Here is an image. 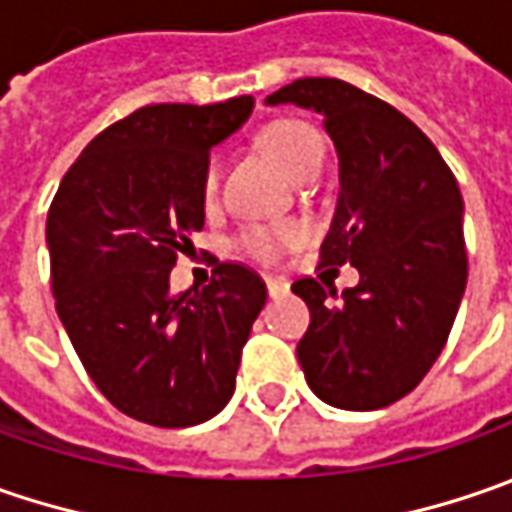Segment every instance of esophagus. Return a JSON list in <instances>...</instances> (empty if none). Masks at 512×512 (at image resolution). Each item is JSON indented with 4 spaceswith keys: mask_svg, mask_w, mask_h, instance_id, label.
Wrapping results in <instances>:
<instances>
[{
    "mask_svg": "<svg viewBox=\"0 0 512 512\" xmlns=\"http://www.w3.org/2000/svg\"><path fill=\"white\" fill-rule=\"evenodd\" d=\"M266 289H269V298H280L289 292V283L283 278H266Z\"/></svg>",
    "mask_w": 512,
    "mask_h": 512,
    "instance_id": "obj_1",
    "label": "esophagus"
}]
</instances>
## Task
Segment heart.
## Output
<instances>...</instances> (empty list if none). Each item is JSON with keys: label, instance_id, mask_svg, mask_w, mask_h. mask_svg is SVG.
<instances>
[{"label": "heart", "instance_id": "b5f03b06", "mask_svg": "<svg viewBox=\"0 0 512 512\" xmlns=\"http://www.w3.org/2000/svg\"><path fill=\"white\" fill-rule=\"evenodd\" d=\"M263 151L278 163L295 183L312 180L323 163V140L312 125L298 120H280L272 123L260 134ZM220 183V166L217 160H209L203 171V194L212 200ZM300 226L295 223H278V226H249L237 234V249L255 260H275L300 237Z\"/></svg>", "mask_w": 512, "mask_h": 512}]
</instances>
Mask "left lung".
I'll list each match as a JSON object with an SVG mask.
<instances>
[{"mask_svg": "<svg viewBox=\"0 0 512 512\" xmlns=\"http://www.w3.org/2000/svg\"><path fill=\"white\" fill-rule=\"evenodd\" d=\"M323 117L341 160V191L321 266L352 263L361 280L300 278L309 306L298 361L312 392L341 410H381L421 384L447 344L467 286L464 200L430 137L389 102L344 79L306 77L266 105Z\"/></svg>", "mask_w": 512, "mask_h": 512, "instance_id": "left-lung-1", "label": "left lung"}]
</instances>
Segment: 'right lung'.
Instances as JSON below:
<instances>
[{"instance_id": "obj_1", "label": "right lung", "mask_w": 512, "mask_h": 512, "mask_svg": "<svg viewBox=\"0 0 512 512\" xmlns=\"http://www.w3.org/2000/svg\"><path fill=\"white\" fill-rule=\"evenodd\" d=\"M252 105L137 108L82 148L48 209L56 315L97 389L143 424L177 430L223 410L266 303V283L243 263L217 260L203 289H168L206 220L209 151Z\"/></svg>"}]
</instances>
